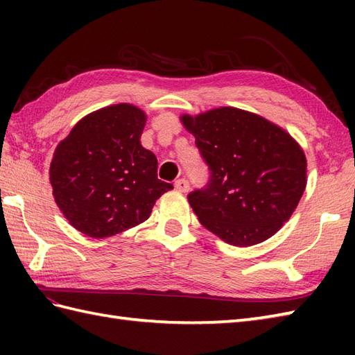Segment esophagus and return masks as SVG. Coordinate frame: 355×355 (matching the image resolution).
I'll use <instances>...</instances> for the list:
<instances>
[{"instance_id": "esophagus-1", "label": "esophagus", "mask_w": 355, "mask_h": 355, "mask_svg": "<svg viewBox=\"0 0 355 355\" xmlns=\"http://www.w3.org/2000/svg\"><path fill=\"white\" fill-rule=\"evenodd\" d=\"M175 189L178 192H187L189 191V182L186 178H180L175 182Z\"/></svg>"}]
</instances>
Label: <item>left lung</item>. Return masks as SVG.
Listing matches in <instances>:
<instances>
[{"instance_id": "left-lung-1", "label": "left lung", "mask_w": 355, "mask_h": 355, "mask_svg": "<svg viewBox=\"0 0 355 355\" xmlns=\"http://www.w3.org/2000/svg\"><path fill=\"white\" fill-rule=\"evenodd\" d=\"M182 122L210 171L209 183L187 195L200 223L236 247L273 236L306 186L297 141L267 119L232 107L184 114Z\"/></svg>"}]
</instances>
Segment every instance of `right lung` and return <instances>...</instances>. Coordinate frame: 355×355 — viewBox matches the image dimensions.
<instances>
[{
  "mask_svg": "<svg viewBox=\"0 0 355 355\" xmlns=\"http://www.w3.org/2000/svg\"><path fill=\"white\" fill-rule=\"evenodd\" d=\"M146 114L131 103L97 110L74 125L50 164L58 207L74 229L107 238L146 221L173 189L157 177V157L141 146Z\"/></svg>",
  "mask_w": 355,
  "mask_h": 355,
  "instance_id": "1",
  "label": "right lung"
}]
</instances>
